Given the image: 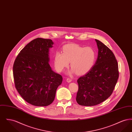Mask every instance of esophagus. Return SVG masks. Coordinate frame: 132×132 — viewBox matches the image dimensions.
Instances as JSON below:
<instances>
[{
	"instance_id": "1",
	"label": "esophagus",
	"mask_w": 132,
	"mask_h": 132,
	"mask_svg": "<svg viewBox=\"0 0 132 132\" xmlns=\"http://www.w3.org/2000/svg\"><path fill=\"white\" fill-rule=\"evenodd\" d=\"M66 81H67V82H70L72 81V79H71L70 78H67Z\"/></svg>"
}]
</instances>
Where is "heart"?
Listing matches in <instances>:
<instances>
[{
    "mask_svg": "<svg viewBox=\"0 0 132 132\" xmlns=\"http://www.w3.org/2000/svg\"><path fill=\"white\" fill-rule=\"evenodd\" d=\"M95 60L96 53L92 47L69 44L63 47V53L57 52L55 54L54 64L57 70L61 72L71 62L73 73L84 75L93 68Z\"/></svg>",
    "mask_w": 132,
    "mask_h": 132,
    "instance_id": "1",
    "label": "heart"
}]
</instances>
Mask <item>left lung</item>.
I'll use <instances>...</instances> for the list:
<instances>
[{
  "label": "left lung",
  "mask_w": 132,
  "mask_h": 132,
  "mask_svg": "<svg viewBox=\"0 0 132 132\" xmlns=\"http://www.w3.org/2000/svg\"><path fill=\"white\" fill-rule=\"evenodd\" d=\"M95 41L98 49L97 60L91 70L77 80L76 101L82 106H94L105 101L112 94L119 78L113 52L99 40Z\"/></svg>",
  "instance_id": "8db88e82"
}]
</instances>
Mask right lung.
I'll use <instances>...</instances> for the list:
<instances>
[{
  "label": "right lung",
  "instance_id": "add662e5",
  "mask_svg": "<svg viewBox=\"0 0 132 132\" xmlns=\"http://www.w3.org/2000/svg\"><path fill=\"white\" fill-rule=\"evenodd\" d=\"M50 39L37 38L27 44L16 58L13 67L16 88L27 102L46 106L53 101L62 77L54 72L49 64Z\"/></svg>",
  "mask_w": 132,
  "mask_h": 132
}]
</instances>
